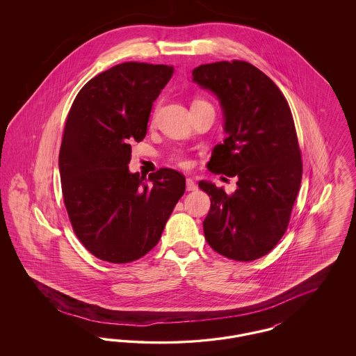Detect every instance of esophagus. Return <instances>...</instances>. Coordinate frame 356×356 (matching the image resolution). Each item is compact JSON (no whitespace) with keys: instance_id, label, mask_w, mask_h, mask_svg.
Masks as SVG:
<instances>
[{"instance_id":"34e87169","label":"esophagus","mask_w":356,"mask_h":356,"mask_svg":"<svg viewBox=\"0 0 356 356\" xmlns=\"http://www.w3.org/2000/svg\"><path fill=\"white\" fill-rule=\"evenodd\" d=\"M186 191H196L197 189V186H196V183L192 180V179H186Z\"/></svg>"}]
</instances>
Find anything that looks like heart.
Wrapping results in <instances>:
<instances>
[{
    "label": "heart",
    "instance_id": "b5f03b06",
    "mask_svg": "<svg viewBox=\"0 0 356 356\" xmlns=\"http://www.w3.org/2000/svg\"><path fill=\"white\" fill-rule=\"evenodd\" d=\"M177 159H179V160H180V157H177ZM180 163H181V164H186V163H184V161H183V160H180Z\"/></svg>",
    "mask_w": 356,
    "mask_h": 356
}]
</instances>
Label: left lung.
<instances>
[{
  "label": "left lung",
  "instance_id": "obj_1",
  "mask_svg": "<svg viewBox=\"0 0 356 356\" xmlns=\"http://www.w3.org/2000/svg\"><path fill=\"white\" fill-rule=\"evenodd\" d=\"M192 81L220 102L224 132L208 170L236 176L231 195L202 180L211 196L203 222L207 243L225 257L252 261L268 254L287 229L302 181V156L288 102L260 69L245 61L204 64Z\"/></svg>",
  "mask_w": 356,
  "mask_h": 356
}]
</instances>
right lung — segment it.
I'll return each instance as SVG.
<instances>
[{"mask_svg": "<svg viewBox=\"0 0 356 356\" xmlns=\"http://www.w3.org/2000/svg\"><path fill=\"white\" fill-rule=\"evenodd\" d=\"M172 65L124 63L83 86L69 111L58 156L64 203L76 236L96 257L129 263L159 243L186 177L129 170L134 140L147 135L153 102Z\"/></svg>", "mask_w": 356, "mask_h": 356, "instance_id": "add662e5", "label": "right lung"}]
</instances>
